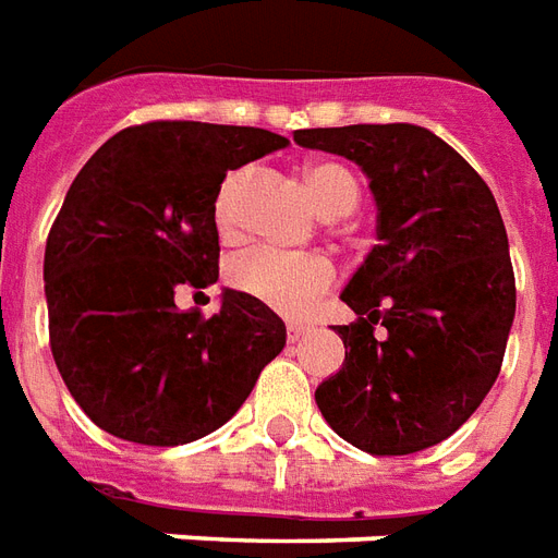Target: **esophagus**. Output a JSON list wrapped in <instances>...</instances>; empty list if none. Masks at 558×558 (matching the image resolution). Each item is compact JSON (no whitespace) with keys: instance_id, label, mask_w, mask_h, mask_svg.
<instances>
[{"instance_id":"1","label":"esophagus","mask_w":558,"mask_h":558,"mask_svg":"<svg viewBox=\"0 0 558 558\" xmlns=\"http://www.w3.org/2000/svg\"><path fill=\"white\" fill-rule=\"evenodd\" d=\"M304 333H307V325H299V322L287 325V340H290V342H299Z\"/></svg>"}]
</instances>
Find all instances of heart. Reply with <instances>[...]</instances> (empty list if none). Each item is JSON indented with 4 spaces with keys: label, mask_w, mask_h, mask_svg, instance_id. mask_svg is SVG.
I'll return each instance as SVG.
<instances>
[{
    "label": "heart",
    "mask_w": 558,
    "mask_h": 558,
    "mask_svg": "<svg viewBox=\"0 0 558 558\" xmlns=\"http://www.w3.org/2000/svg\"><path fill=\"white\" fill-rule=\"evenodd\" d=\"M247 174H251L247 168H239V171H230L225 183L218 185L213 216H216L218 233L225 239H233L239 233V201H242ZM301 177L322 216H349L361 201V183L345 165L313 162L304 168ZM230 280L239 292L263 301L271 311L304 316L331 290L333 266L322 257H283L275 251H251L233 259Z\"/></svg>",
    "instance_id": "heart-1"
}]
</instances>
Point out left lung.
I'll use <instances>...</instances> for the list:
<instances>
[{
	"mask_svg": "<svg viewBox=\"0 0 558 558\" xmlns=\"http://www.w3.org/2000/svg\"><path fill=\"white\" fill-rule=\"evenodd\" d=\"M292 138L361 165L378 206V245L340 295L357 313L337 325L345 361L316 387V405L363 452L435 447L482 405L509 342L514 271L497 201L426 126L354 123Z\"/></svg>",
	"mask_w": 558,
	"mask_h": 558,
	"instance_id": "8db88e82",
	"label": "left lung"
}]
</instances>
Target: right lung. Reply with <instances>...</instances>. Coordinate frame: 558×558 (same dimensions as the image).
I'll return each instance as SVG.
<instances>
[{
  "instance_id": "add662e5",
  "label": "right lung",
  "mask_w": 558,
  "mask_h": 558,
  "mask_svg": "<svg viewBox=\"0 0 558 558\" xmlns=\"http://www.w3.org/2000/svg\"><path fill=\"white\" fill-rule=\"evenodd\" d=\"M254 126L153 121L111 135L49 230V345L76 405L109 435L180 447L236 414L287 345V325L245 292L180 311V287L218 280V185L287 147Z\"/></svg>"
}]
</instances>
